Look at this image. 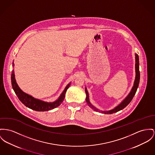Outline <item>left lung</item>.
Segmentation results:
<instances>
[{"label": "left lung", "mask_w": 155, "mask_h": 155, "mask_svg": "<svg viewBox=\"0 0 155 155\" xmlns=\"http://www.w3.org/2000/svg\"><path fill=\"white\" fill-rule=\"evenodd\" d=\"M135 56H136V64H135V69H136V78H135V80H134V85L132 87V89L131 91V92L129 94V95L126 97V99H124V101L120 103V104H119L117 107H116L114 109L109 110V111H101L102 113L104 114H112L114 113H116L119 110H122L124 109L126 106H127L129 103L132 101V99L134 97V94L136 92V91L137 89L139 84V81H140V72H139V56L137 54H135ZM85 92L86 93V101L87 103L88 104V105L89 106V107H91L92 109L94 110H96L97 112H100L97 109H96V107H94L93 105L91 104V103L89 102V94L87 91L86 89V88H85Z\"/></svg>", "instance_id": "obj_1"}]
</instances>
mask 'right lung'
Listing matches in <instances>:
<instances>
[{
  "label": "right lung",
  "instance_id": "add662e5",
  "mask_svg": "<svg viewBox=\"0 0 155 155\" xmlns=\"http://www.w3.org/2000/svg\"><path fill=\"white\" fill-rule=\"evenodd\" d=\"M13 65L14 66L13 62ZM11 82H12L13 89L14 90L16 94L18 97L19 99L21 101V102L24 104L26 107L31 109L32 110L39 111V112L48 111L59 106L63 102L65 97L66 92L70 86V83H69L66 87L62 94L57 101H56L54 102L48 103V102H45L43 101L35 99L31 96L24 93L19 88L18 84L16 83L15 78L14 71L12 72V74H11Z\"/></svg>",
  "mask_w": 155,
  "mask_h": 155
}]
</instances>
